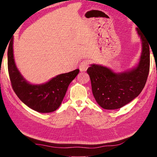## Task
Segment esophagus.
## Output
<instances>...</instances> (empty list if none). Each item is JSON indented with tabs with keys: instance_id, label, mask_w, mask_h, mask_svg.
Here are the masks:
<instances>
[{
	"instance_id": "obj_1",
	"label": "esophagus",
	"mask_w": 157,
	"mask_h": 157,
	"mask_svg": "<svg viewBox=\"0 0 157 157\" xmlns=\"http://www.w3.org/2000/svg\"><path fill=\"white\" fill-rule=\"evenodd\" d=\"M89 66V61L85 59L80 63L79 64V70L81 71H86Z\"/></svg>"
}]
</instances>
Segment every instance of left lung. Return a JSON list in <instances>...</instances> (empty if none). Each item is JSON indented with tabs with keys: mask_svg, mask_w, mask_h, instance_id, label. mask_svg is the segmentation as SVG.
Instances as JSON below:
<instances>
[{
	"mask_svg": "<svg viewBox=\"0 0 157 157\" xmlns=\"http://www.w3.org/2000/svg\"><path fill=\"white\" fill-rule=\"evenodd\" d=\"M136 31L142 41V52L136 67L120 73L98 64H92L87 69L95 99L105 109H116L128 104L145 85L150 71V44L140 30L136 28Z\"/></svg>",
	"mask_w": 157,
	"mask_h": 157,
	"instance_id": "left-lung-1",
	"label": "left lung"
}]
</instances>
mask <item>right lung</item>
Masks as SVG:
<instances>
[{
	"instance_id": "1",
	"label": "right lung",
	"mask_w": 157,
	"mask_h": 157,
	"mask_svg": "<svg viewBox=\"0 0 157 157\" xmlns=\"http://www.w3.org/2000/svg\"><path fill=\"white\" fill-rule=\"evenodd\" d=\"M7 66L12 89L18 98L32 109L40 113L57 110L65 96L68 87L78 75L79 70L58 75L46 83L30 84L21 75L15 64L13 54V41L7 51Z\"/></svg>"
}]
</instances>
